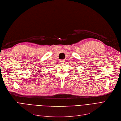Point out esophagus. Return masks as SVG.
<instances>
[{"label": "esophagus", "instance_id": "34e87169", "mask_svg": "<svg viewBox=\"0 0 121 121\" xmlns=\"http://www.w3.org/2000/svg\"><path fill=\"white\" fill-rule=\"evenodd\" d=\"M60 62L61 63H65V60H60Z\"/></svg>", "mask_w": 121, "mask_h": 121}]
</instances>
